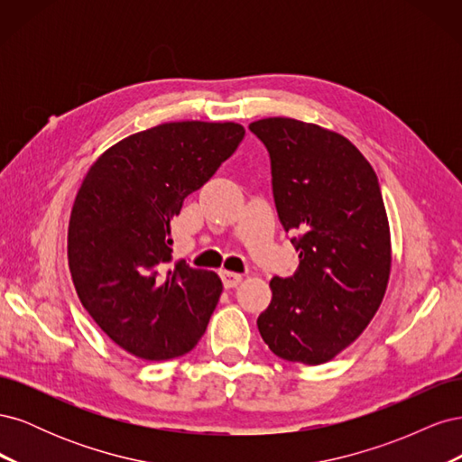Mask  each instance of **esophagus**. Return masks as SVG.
Listing matches in <instances>:
<instances>
[{
	"instance_id": "esophagus-1",
	"label": "esophagus",
	"mask_w": 462,
	"mask_h": 462,
	"mask_svg": "<svg viewBox=\"0 0 462 462\" xmlns=\"http://www.w3.org/2000/svg\"><path fill=\"white\" fill-rule=\"evenodd\" d=\"M219 275H221V282H223V285H226L227 289L236 287V285H239V283L243 282V273H236V272L221 270V272H219Z\"/></svg>"
}]
</instances>
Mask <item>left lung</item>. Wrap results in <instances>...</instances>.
<instances>
[{
    "label": "left lung",
    "mask_w": 462,
    "mask_h": 462,
    "mask_svg": "<svg viewBox=\"0 0 462 462\" xmlns=\"http://www.w3.org/2000/svg\"><path fill=\"white\" fill-rule=\"evenodd\" d=\"M270 152L279 221L300 231V265L273 277L258 331L279 358L324 365L355 343L383 300L391 233L380 183L343 134L289 117L248 125Z\"/></svg>",
    "instance_id": "1"
}]
</instances>
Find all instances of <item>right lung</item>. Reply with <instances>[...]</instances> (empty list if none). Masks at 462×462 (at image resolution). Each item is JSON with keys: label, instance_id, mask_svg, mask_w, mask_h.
I'll list each match as a JSON object with an SVG mask.
<instances>
[{"label": "right lung", "instance_id": "obj_1", "mask_svg": "<svg viewBox=\"0 0 462 462\" xmlns=\"http://www.w3.org/2000/svg\"><path fill=\"white\" fill-rule=\"evenodd\" d=\"M239 123H162L88 170L67 233L77 295L107 337L143 360L192 351L221 295L216 272L171 265V221L239 146Z\"/></svg>", "mask_w": 462, "mask_h": 462}]
</instances>
